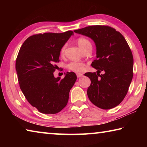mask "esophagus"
Returning <instances> with one entry per match:
<instances>
[{"mask_svg":"<svg viewBox=\"0 0 147 147\" xmlns=\"http://www.w3.org/2000/svg\"><path fill=\"white\" fill-rule=\"evenodd\" d=\"M76 76H77V77H78V78H80V77L83 76V74H81V73H77Z\"/></svg>","mask_w":147,"mask_h":147,"instance_id":"esophagus-1","label":"esophagus"}]
</instances>
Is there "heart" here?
Instances as JSON below:
<instances>
[{
  "mask_svg": "<svg viewBox=\"0 0 147 147\" xmlns=\"http://www.w3.org/2000/svg\"><path fill=\"white\" fill-rule=\"evenodd\" d=\"M77 43H78V46L80 47V49L82 50V51L86 48V47L91 45V42L89 41L88 39L83 38V37L79 38L78 39V40H77ZM65 49V45H63L61 47V49L60 50L61 55H63L64 54ZM67 67L69 70L76 72V73H80V72H82L84 70V69H85V64L82 63V62H80L78 61H72L71 62H69V63L67 65Z\"/></svg>",
  "mask_w": 147,
  "mask_h": 147,
  "instance_id": "1",
  "label": "heart"
}]
</instances>
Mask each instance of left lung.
Listing matches in <instances>:
<instances>
[{
	"label": "left lung",
	"instance_id": "obj_1",
	"mask_svg": "<svg viewBox=\"0 0 147 147\" xmlns=\"http://www.w3.org/2000/svg\"><path fill=\"white\" fill-rule=\"evenodd\" d=\"M74 32L90 38L96 45V58L91 66L97 73L85 74L91 80L89 99L101 109L115 108L125 97L133 78L130 47L120 32L108 26H89ZM101 71L105 73L100 75Z\"/></svg>",
	"mask_w": 147,
	"mask_h": 147
}]
</instances>
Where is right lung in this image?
Here are the masks:
<instances>
[{
	"mask_svg": "<svg viewBox=\"0 0 147 147\" xmlns=\"http://www.w3.org/2000/svg\"><path fill=\"white\" fill-rule=\"evenodd\" d=\"M72 35L71 30L33 35L19 50L16 69L20 88L28 102L42 113H58L68 102L76 74L67 72L61 79L55 78L54 72L61 47Z\"/></svg>",
	"mask_w": 147,
	"mask_h": 147,
	"instance_id": "obj_1",
	"label": "right lung"
}]
</instances>
